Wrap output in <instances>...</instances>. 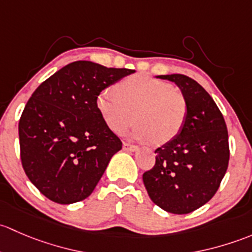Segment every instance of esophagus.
<instances>
[{
	"instance_id": "obj_1",
	"label": "esophagus",
	"mask_w": 252,
	"mask_h": 252,
	"mask_svg": "<svg viewBox=\"0 0 252 252\" xmlns=\"http://www.w3.org/2000/svg\"><path fill=\"white\" fill-rule=\"evenodd\" d=\"M123 148L124 150H128V152H136V150H138V147H137V145L129 144V143H124Z\"/></svg>"
}]
</instances>
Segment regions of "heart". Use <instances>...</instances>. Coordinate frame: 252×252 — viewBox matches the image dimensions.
<instances>
[{
  "instance_id": "b5f03b06",
  "label": "heart",
  "mask_w": 252,
  "mask_h": 252,
  "mask_svg": "<svg viewBox=\"0 0 252 252\" xmlns=\"http://www.w3.org/2000/svg\"><path fill=\"white\" fill-rule=\"evenodd\" d=\"M115 92L107 88L95 98V108L111 131L120 133L134 120L131 138L153 145L168 143L182 131L188 103L177 87L147 75H132L119 82Z\"/></svg>"
}]
</instances>
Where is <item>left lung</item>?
Returning a JSON list of instances; mask_svg holds the SVG:
<instances>
[{
    "mask_svg": "<svg viewBox=\"0 0 252 252\" xmlns=\"http://www.w3.org/2000/svg\"><path fill=\"white\" fill-rule=\"evenodd\" d=\"M175 82L186 95L188 114L176 138L155 150V165L143 173L153 203L165 211L184 215L215 195L229 161L228 131L211 95L182 74L159 75Z\"/></svg>",
    "mask_w": 252,
    "mask_h": 252,
    "instance_id": "left-lung-1",
    "label": "left lung"
}]
</instances>
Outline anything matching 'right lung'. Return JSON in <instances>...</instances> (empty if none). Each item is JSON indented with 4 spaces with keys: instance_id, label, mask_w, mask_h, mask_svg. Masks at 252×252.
I'll use <instances>...</instances> for the list:
<instances>
[{
    "instance_id": "right-lung-1",
    "label": "right lung",
    "mask_w": 252,
    "mask_h": 252,
    "mask_svg": "<svg viewBox=\"0 0 252 252\" xmlns=\"http://www.w3.org/2000/svg\"><path fill=\"white\" fill-rule=\"evenodd\" d=\"M133 72L77 61L54 72L28 100L19 121L20 159L49 200L74 204L94 190L123 147L100 118L95 98Z\"/></svg>"
}]
</instances>
